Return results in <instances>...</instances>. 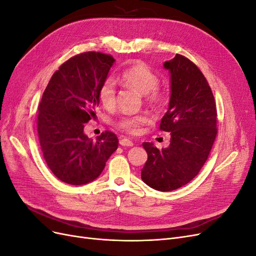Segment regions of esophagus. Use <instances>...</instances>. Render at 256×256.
Listing matches in <instances>:
<instances>
[{"label": "esophagus", "mask_w": 256, "mask_h": 256, "mask_svg": "<svg viewBox=\"0 0 256 256\" xmlns=\"http://www.w3.org/2000/svg\"><path fill=\"white\" fill-rule=\"evenodd\" d=\"M120 144L122 146H134V142L127 138H122L120 140Z\"/></svg>", "instance_id": "34e87169"}]
</instances>
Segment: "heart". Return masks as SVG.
I'll list each match as a JSON object with an SVG mask.
<instances>
[{"label":"heart","instance_id":"b5f03b06","mask_svg":"<svg viewBox=\"0 0 256 256\" xmlns=\"http://www.w3.org/2000/svg\"><path fill=\"white\" fill-rule=\"evenodd\" d=\"M118 81L127 88H132L141 92L144 102L159 106L164 102V92L158 86L159 78L157 74L143 63H138L130 66L118 74ZM98 96L102 106L112 108L115 104L116 88L115 83L111 79H106L100 85ZM152 120L148 113H138L134 115H125L118 122V127L131 134H138L141 131L142 126L150 122Z\"/></svg>","mask_w":256,"mask_h":256}]
</instances>
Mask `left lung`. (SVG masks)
Listing matches in <instances>:
<instances>
[{
	"label": "left lung",
	"instance_id": "1",
	"mask_svg": "<svg viewBox=\"0 0 256 256\" xmlns=\"http://www.w3.org/2000/svg\"><path fill=\"white\" fill-rule=\"evenodd\" d=\"M171 76L168 110L160 130L171 132L166 148L144 142L147 161L142 180L158 191H172L187 184L203 168L216 140V108L210 86L198 66L180 54L164 62Z\"/></svg>",
	"mask_w": 256,
	"mask_h": 256
}]
</instances>
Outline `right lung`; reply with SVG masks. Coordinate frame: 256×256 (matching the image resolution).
I'll return each instance as SVG.
<instances>
[{
	"mask_svg": "<svg viewBox=\"0 0 256 256\" xmlns=\"http://www.w3.org/2000/svg\"><path fill=\"white\" fill-rule=\"evenodd\" d=\"M114 62L102 52L74 56L53 74L42 94L37 116L42 156L52 173L66 184L79 186L96 180L118 147L111 131L92 140L83 130L96 115L99 88Z\"/></svg>",
	"mask_w": 256,
	"mask_h": 256,
	"instance_id": "1",
	"label": "right lung"
}]
</instances>
